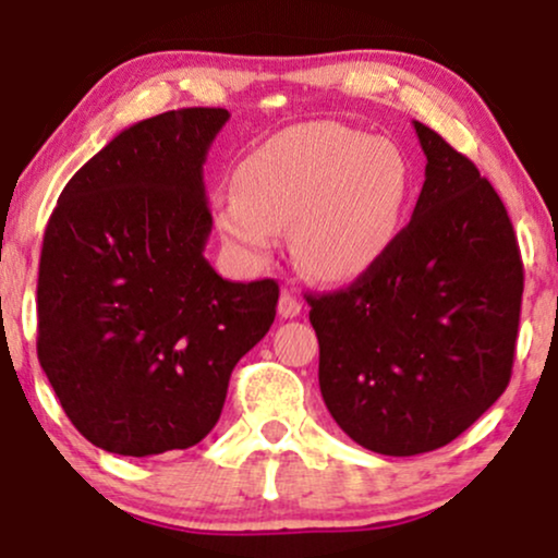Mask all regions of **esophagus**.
Listing matches in <instances>:
<instances>
[{"mask_svg":"<svg viewBox=\"0 0 558 558\" xmlns=\"http://www.w3.org/2000/svg\"><path fill=\"white\" fill-rule=\"evenodd\" d=\"M278 315L286 317V319H293L301 315V301L293 296V293L283 291L280 293V301H278Z\"/></svg>","mask_w":558,"mask_h":558,"instance_id":"1","label":"esophagus"}]
</instances>
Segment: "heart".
I'll return each mask as SVG.
<instances>
[{
	"label": "heart",
	"mask_w": 558,
	"mask_h": 558,
	"mask_svg": "<svg viewBox=\"0 0 558 558\" xmlns=\"http://www.w3.org/2000/svg\"><path fill=\"white\" fill-rule=\"evenodd\" d=\"M414 172L396 141L315 120L275 133L241 159L215 220L252 262L291 230V254L319 283H349L388 257L407 220Z\"/></svg>",
	"instance_id": "obj_1"
}]
</instances>
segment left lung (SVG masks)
<instances>
[{
  "mask_svg": "<svg viewBox=\"0 0 558 558\" xmlns=\"http://www.w3.org/2000/svg\"><path fill=\"white\" fill-rule=\"evenodd\" d=\"M425 151L412 220L345 291L306 296L323 401L351 440L386 457L451 444L509 386L522 259L496 189L414 120Z\"/></svg>",
  "mask_w": 558,
  "mask_h": 558,
  "instance_id": "8db88e82",
  "label": "left lung"
}]
</instances>
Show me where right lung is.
Masks as SVG:
<instances>
[{
	"mask_svg": "<svg viewBox=\"0 0 558 558\" xmlns=\"http://www.w3.org/2000/svg\"><path fill=\"white\" fill-rule=\"evenodd\" d=\"M230 112L141 120L62 189L38 265V362L94 446L155 457L217 425L235 362L270 330L278 283L204 257V162Z\"/></svg>",
	"mask_w": 558,
	"mask_h": 558,
	"instance_id": "obj_1",
	"label": "right lung"
}]
</instances>
